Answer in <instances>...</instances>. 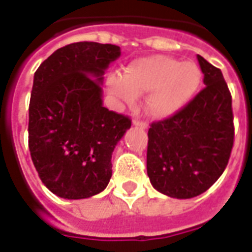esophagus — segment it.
<instances>
[{"label": "esophagus", "instance_id": "obj_1", "mask_svg": "<svg viewBox=\"0 0 252 252\" xmlns=\"http://www.w3.org/2000/svg\"><path fill=\"white\" fill-rule=\"evenodd\" d=\"M133 126H139V128H141V129H147V128H148V124H147V121L137 120V119H135V120H133Z\"/></svg>", "mask_w": 252, "mask_h": 252}]
</instances>
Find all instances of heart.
<instances>
[{
  "label": "heart",
  "mask_w": 252,
  "mask_h": 252,
  "mask_svg": "<svg viewBox=\"0 0 252 252\" xmlns=\"http://www.w3.org/2000/svg\"><path fill=\"white\" fill-rule=\"evenodd\" d=\"M202 84V70L193 63L167 56H151L133 61L124 77L109 76V92L126 104L151 92L145 109L155 119H167L187 105Z\"/></svg>",
  "instance_id": "1"
}]
</instances>
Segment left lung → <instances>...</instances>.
<instances>
[{
	"instance_id": "8db88e82",
	"label": "left lung",
	"mask_w": 252,
	"mask_h": 252,
	"mask_svg": "<svg viewBox=\"0 0 252 252\" xmlns=\"http://www.w3.org/2000/svg\"><path fill=\"white\" fill-rule=\"evenodd\" d=\"M206 88L148 129L147 173L155 189L189 199L206 192L228 164L234 145L232 98L220 69L197 55Z\"/></svg>"
}]
</instances>
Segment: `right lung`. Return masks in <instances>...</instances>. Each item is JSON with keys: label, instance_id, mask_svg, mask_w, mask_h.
Masks as SVG:
<instances>
[{"label": "right lung", "instance_id": "1", "mask_svg": "<svg viewBox=\"0 0 252 252\" xmlns=\"http://www.w3.org/2000/svg\"><path fill=\"white\" fill-rule=\"evenodd\" d=\"M112 44L60 48L34 73L29 104V151L41 182L64 199L105 189L112 152L131 119L102 107V74L119 59Z\"/></svg>", "mask_w": 252, "mask_h": 252}]
</instances>
